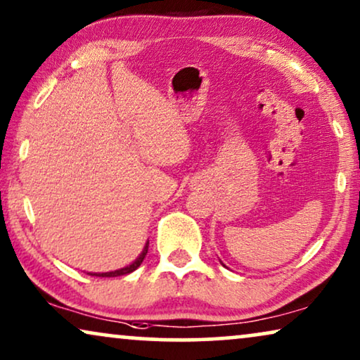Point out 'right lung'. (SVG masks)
<instances>
[{"label":"right lung","mask_w":360,"mask_h":360,"mask_svg":"<svg viewBox=\"0 0 360 360\" xmlns=\"http://www.w3.org/2000/svg\"><path fill=\"white\" fill-rule=\"evenodd\" d=\"M147 249H149V243H146L144 245V250H142L139 257H137L134 262H132L131 265H127V267H122L120 270H115V272H105V274H88V275H95V277H120V275H126V274H131L134 272V270L139 267V265L142 264V260H144L146 254H147Z\"/></svg>","instance_id":"right-lung-1"}]
</instances>
